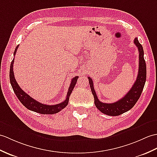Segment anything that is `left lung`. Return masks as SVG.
Returning a JSON list of instances; mask_svg holds the SVG:
<instances>
[{"label": "left lung", "instance_id": "left-lung-1", "mask_svg": "<svg viewBox=\"0 0 157 157\" xmlns=\"http://www.w3.org/2000/svg\"><path fill=\"white\" fill-rule=\"evenodd\" d=\"M134 43L137 47L139 53V65L137 78L134 85L131 87L129 92L118 101L114 103H103L98 100V96L94 90V83L92 78L88 77L91 90L94 98V103L96 107L103 114L108 116H119L132 108L137 102L138 100L143 92L147 78V66L144 59V51L143 46L138 41L137 37L134 40Z\"/></svg>", "mask_w": 157, "mask_h": 157}]
</instances>
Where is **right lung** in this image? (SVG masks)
Wrapping results in <instances>:
<instances>
[{"label": "right lung", "instance_id": "obj_1", "mask_svg": "<svg viewBox=\"0 0 157 157\" xmlns=\"http://www.w3.org/2000/svg\"><path fill=\"white\" fill-rule=\"evenodd\" d=\"M19 47V45H17L15 50L14 52V56H15L17 50ZM13 63H14V59H13L11 64L10 66V73H9V77H10V84L12 86V87L13 89V91L14 94H16L17 97L19 101L22 103L24 106L26 107L29 110L33 111L35 112L39 113V114H56L60 112L61 110H63L65 106H67L69 102V99H70V96L73 90H74V87L77 83L78 76H75L74 78L71 79V83L69 87L68 92L66 98L63 101L58 104L56 105H47L44 104L42 103H40L39 101H36L33 98L29 96V95L27 93H25L24 91L22 90L20 86L18 84L14 76V72H13Z\"/></svg>", "mask_w": 157, "mask_h": 157}]
</instances>
